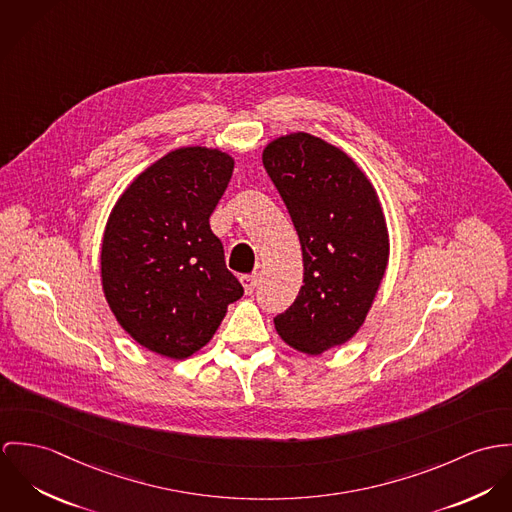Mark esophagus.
Here are the masks:
<instances>
[{"mask_svg": "<svg viewBox=\"0 0 512 512\" xmlns=\"http://www.w3.org/2000/svg\"><path fill=\"white\" fill-rule=\"evenodd\" d=\"M241 284H243L245 294H251L255 290V286H257V277L255 275H243L241 277Z\"/></svg>", "mask_w": 512, "mask_h": 512, "instance_id": "34e87169", "label": "esophagus"}]
</instances>
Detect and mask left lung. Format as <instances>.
<instances>
[{
    "instance_id": "obj_1",
    "label": "left lung",
    "mask_w": 512,
    "mask_h": 512,
    "mask_svg": "<svg viewBox=\"0 0 512 512\" xmlns=\"http://www.w3.org/2000/svg\"><path fill=\"white\" fill-rule=\"evenodd\" d=\"M302 247L304 279L275 318L290 347L320 355L363 326L389 263V231L379 196L355 161L320 137L298 131L263 151Z\"/></svg>"
}]
</instances>
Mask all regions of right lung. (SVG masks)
I'll return each instance as SVG.
<instances>
[{
	"mask_svg": "<svg viewBox=\"0 0 512 512\" xmlns=\"http://www.w3.org/2000/svg\"><path fill=\"white\" fill-rule=\"evenodd\" d=\"M233 165L220 149H174L123 190L108 218L104 296L119 326L163 357L202 349L243 296L210 229Z\"/></svg>",
	"mask_w": 512,
	"mask_h": 512,
	"instance_id": "right-lung-1",
	"label": "right lung"
}]
</instances>
